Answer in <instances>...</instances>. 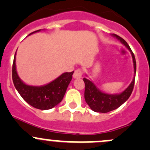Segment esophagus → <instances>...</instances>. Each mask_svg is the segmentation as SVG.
Segmentation results:
<instances>
[{
    "mask_svg": "<svg viewBox=\"0 0 150 150\" xmlns=\"http://www.w3.org/2000/svg\"><path fill=\"white\" fill-rule=\"evenodd\" d=\"M82 71L81 69H78L75 71L73 74V78H75V79H78V78H82Z\"/></svg>",
    "mask_w": 150,
    "mask_h": 150,
    "instance_id": "34e87169",
    "label": "esophagus"
}]
</instances>
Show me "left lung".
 Here are the masks:
<instances>
[{"instance_id": "1", "label": "left lung", "mask_w": 150, "mask_h": 150, "mask_svg": "<svg viewBox=\"0 0 150 150\" xmlns=\"http://www.w3.org/2000/svg\"><path fill=\"white\" fill-rule=\"evenodd\" d=\"M112 36L120 40V43L126 47L131 52V57L133 59V63H134V78L129 86L123 91L119 93H113V94L103 92L94 84V83L91 80L84 78L85 100L88 105L90 107V108L96 112L106 113L118 108L124 102L128 100L132 93L133 89H134L136 70H137V64H136V59L134 53L132 52L128 44L124 39L115 34H112ZM86 76H88V75H86Z\"/></svg>"}]
</instances>
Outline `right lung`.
Returning a JSON list of instances; mask_svg holds the SVG:
<instances>
[{"instance_id": "1", "label": "right lung", "mask_w": 150, "mask_h": 150, "mask_svg": "<svg viewBox=\"0 0 150 150\" xmlns=\"http://www.w3.org/2000/svg\"><path fill=\"white\" fill-rule=\"evenodd\" d=\"M40 31L41 30L33 32L29 35ZM16 51L12 67V79L15 88L24 100L35 108L42 110H50L60 103L72 81L74 71L62 73L55 80L43 86H31L25 83L19 78L16 71Z\"/></svg>"}]
</instances>
